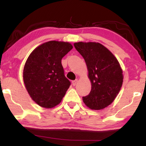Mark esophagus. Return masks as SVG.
Here are the masks:
<instances>
[{"mask_svg":"<svg viewBox=\"0 0 146 146\" xmlns=\"http://www.w3.org/2000/svg\"><path fill=\"white\" fill-rule=\"evenodd\" d=\"M77 83H78V80H73V81H72V85H73V86H75V85L77 84Z\"/></svg>","mask_w":146,"mask_h":146,"instance_id":"1","label":"esophagus"}]
</instances>
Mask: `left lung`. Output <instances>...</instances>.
<instances>
[{"label": "left lung", "instance_id": "obj_1", "mask_svg": "<svg viewBox=\"0 0 146 146\" xmlns=\"http://www.w3.org/2000/svg\"><path fill=\"white\" fill-rule=\"evenodd\" d=\"M86 62L91 90L83 102L93 110H101L114 101L123 83V71L117 58L98 42L74 43Z\"/></svg>", "mask_w": 146, "mask_h": 146}]
</instances>
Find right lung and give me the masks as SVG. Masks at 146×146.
<instances>
[{
	"label": "right lung",
	"instance_id": "add662e5",
	"mask_svg": "<svg viewBox=\"0 0 146 146\" xmlns=\"http://www.w3.org/2000/svg\"><path fill=\"white\" fill-rule=\"evenodd\" d=\"M72 48L68 42L49 41L35 48L27 60L23 70L25 87L33 101L43 108L59 104L71 85L61 60Z\"/></svg>",
	"mask_w": 146,
	"mask_h": 146
}]
</instances>
